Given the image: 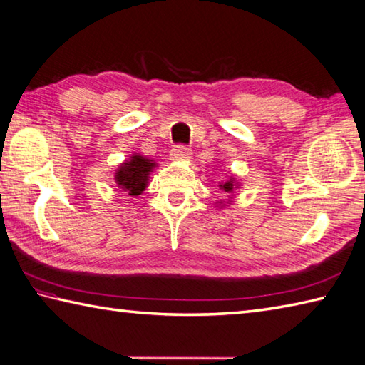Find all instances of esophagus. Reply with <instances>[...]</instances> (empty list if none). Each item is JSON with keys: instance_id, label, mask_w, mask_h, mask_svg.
I'll return each mask as SVG.
<instances>
[{"instance_id": "1", "label": "esophagus", "mask_w": 365, "mask_h": 365, "mask_svg": "<svg viewBox=\"0 0 365 365\" xmlns=\"http://www.w3.org/2000/svg\"><path fill=\"white\" fill-rule=\"evenodd\" d=\"M190 155H191V148L185 147V145H175L173 150H170V160H174V161L188 160Z\"/></svg>"}]
</instances>
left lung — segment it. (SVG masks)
<instances>
[{
    "label": "left lung",
    "instance_id": "1",
    "mask_svg": "<svg viewBox=\"0 0 365 365\" xmlns=\"http://www.w3.org/2000/svg\"><path fill=\"white\" fill-rule=\"evenodd\" d=\"M217 187H218V190H220L221 192H225V195L227 196V199H220V201L217 202V205L221 207V209H223V207L230 205V204L232 202L235 190L240 188V182L235 180L234 175H227L226 180H225V182H220V183L217 185Z\"/></svg>",
    "mask_w": 365,
    "mask_h": 365
}]
</instances>
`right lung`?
<instances>
[{
    "instance_id": "obj_1",
    "label": "right lung",
    "mask_w": 365,
    "mask_h": 365,
    "mask_svg": "<svg viewBox=\"0 0 365 365\" xmlns=\"http://www.w3.org/2000/svg\"><path fill=\"white\" fill-rule=\"evenodd\" d=\"M158 166L153 160L142 156L139 153H133L130 158L125 160L115 170V183L117 187L128 192V196H139L142 191L148 187L150 174Z\"/></svg>"
}]
</instances>
